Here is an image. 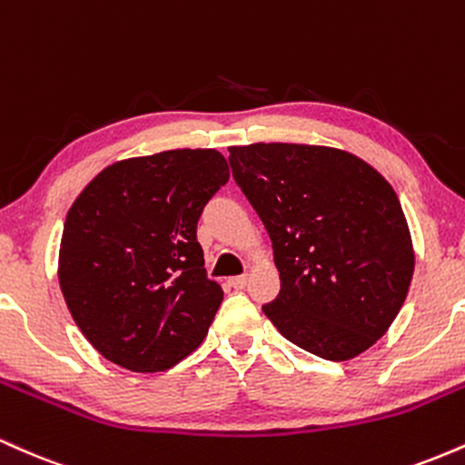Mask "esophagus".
I'll return each mask as SVG.
<instances>
[{
    "label": "esophagus",
    "instance_id": "obj_1",
    "mask_svg": "<svg viewBox=\"0 0 465 465\" xmlns=\"http://www.w3.org/2000/svg\"><path fill=\"white\" fill-rule=\"evenodd\" d=\"M227 284L232 288H236V291H242L244 286H247V275H236V277H229Z\"/></svg>",
    "mask_w": 465,
    "mask_h": 465
}]
</instances>
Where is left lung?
<instances>
[{
	"label": "left lung",
	"instance_id": "left-lung-1",
	"mask_svg": "<svg viewBox=\"0 0 465 465\" xmlns=\"http://www.w3.org/2000/svg\"><path fill=\"white\" fill-rule=\"evenodd\" d=\"M229 163L273 244L282 286L262 306L271 323L325 361L370 350L398 317L415 269L396 190L332 146H229Z\"/></svg>",
	"mask_w": 465,
	"mask_h": 465
}]
</instances>
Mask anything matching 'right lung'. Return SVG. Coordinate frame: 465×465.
<instances>
[{
    "mask_svg": "<svg viewBox=\"0 0 465 465\" xmlns=\"http://www.w3.org/2000/svg\"><path fill=\"white\" fill-rule=\"evenodd\" d=\"M229 179L216 148H174L106 165L69 207L58 284L80 332L129 371H165L205 339L223 302L196 240Z\"/></svg>",
    "mask_w": 465,
    "mask_h": 465,
    "instance_id": "right-lung-1",
    "label": "right lung"
}]
</instances>
